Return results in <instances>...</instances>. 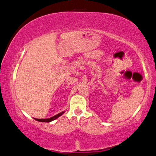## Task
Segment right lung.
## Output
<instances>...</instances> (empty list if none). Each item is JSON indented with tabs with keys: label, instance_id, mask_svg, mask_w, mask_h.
<instances>
[{
	"label": "right lung",
	"instance_id": "1",
	"mask_svg": "<svg viewBox=\"0 0 156 156\" xmlns=\"http://www.w3.org/2000/svg\"><path fill=\"white\" fill-rule=\"evenodd\" d=\"M64 112H61V113H59V114H58L55 115V116H52V117H51V118H49V119H35V120H36V121H40V122H51V121H54V120L56 119L57 118H58L59 116H61L62 114H64Z\"/></svg>",
	"mask_w": 156,
	"mask_h": 156
}]
</instances>
